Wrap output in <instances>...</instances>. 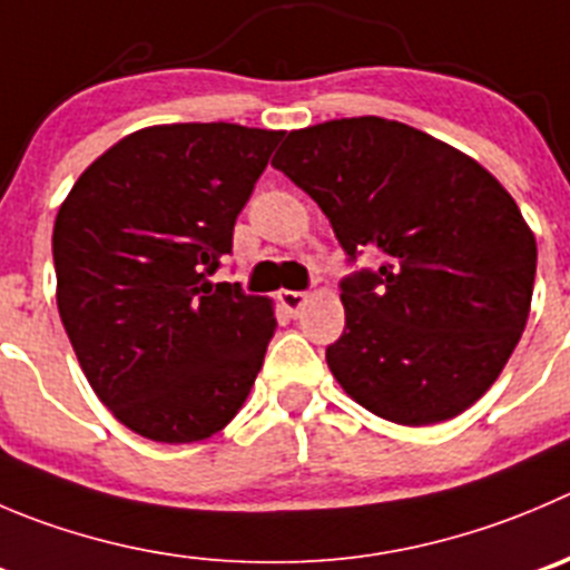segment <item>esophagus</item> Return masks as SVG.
I'll return each mask as SVG.
<instances>
[{
	"label": "esophagus",
	"instance_id": "esophagus-1",
	"mask_svg": "<svg viewBox=\"0 0 570 570\" xmlns=\"http://www.w3.org/2000/svg\"><path fill=\"white\" fill-rule=\"evenodd\" d=\"M279 302H282V307H285V311L288 313H299L302 311V305H305L307 302V294L305 291H279Z\"/></svg>",
	"mask_w": 570,
	"mask_h": 570
}]
</instances>
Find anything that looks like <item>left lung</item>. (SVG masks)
I'll return each instance as SVG.
<instances>
[{
	"label": "left lung",
	"instance_id": "1",
	"mask_svg": "<svg viewBox=\"0 0 570 570\" xmlns=\"http://www.w3.org/2000/svg\"><path fill=\"white\" fill-rule=\"evenodd\" d=\"M271 165L327 215L350 263L335 381L397 425L453 420L495 383L532 305L538 243L512 195L462 150L383 117L291 131Z\"/></svg>",
	"mask_w": 570,
	"mask_h": 570
}]
</instances>
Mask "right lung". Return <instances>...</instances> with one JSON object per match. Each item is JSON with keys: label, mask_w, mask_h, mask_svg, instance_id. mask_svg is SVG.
<instances>
[{"label": "right lung", "mask_w": 570, "mask_h": 570, "mask_svg": "<svg viewBox=\"0 0 570 570\" xmlns=\"http://www.w3.org/2000/svg\"><path fill=\"white\" fill-rule=\"evenodd\" d=\"M279 139L232 122L142 128L91 161L58 209L63 330L100 403L139 436L200 442L252 392L274 307L209 274Z\"/></svg>", "instance_id": "1"}]
</instances>
